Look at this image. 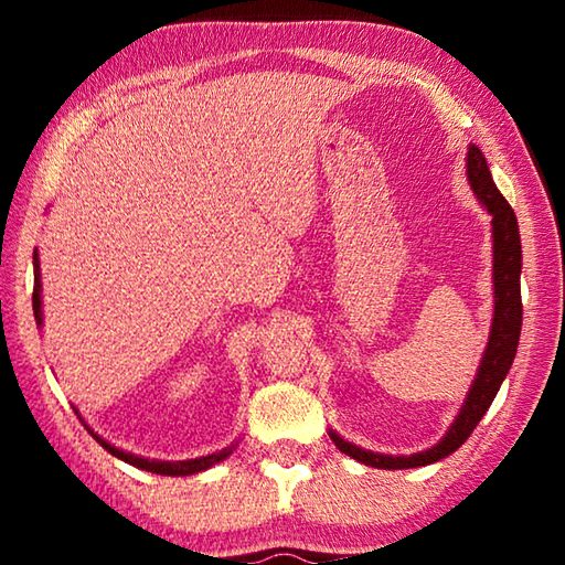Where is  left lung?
Segmentation results:
<instances>
[{
	"instance_id": "obj_1",
	"label": "left lung",
	"mask_w": 565,
	"mask_h": 565,
	"mask_svg": "<svg viewBox=\"0 0 565 565\" xmlns=\"http://www.w3.org/2000/svg\"><path fill=\"white\" fill-rule=\"evenodd\" d=\"M468 181L481 199V204L489 209L493 216V286H495V311H493V327L489 349L478 376L471 386L461 414L454 420L451 431H448L441 441L428 451H420L414 456H381L363 451V448L343 441L341 436L331 434V441L337 444L341 454H347L356 461L374 466V468H416L428 466L441 458L451 456L458 446H461L468 436L473 434L478 420L483 418L486 411L493 404L495 394L503 384L505 374H509L511 363L515 359V349H519L521 337V321H523V303H521V236H519V222L511 204L505 202L503 194L495 189L489 164L481 154V149H468Z\"/></svg>"
}]
</instances>
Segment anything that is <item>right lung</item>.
I'll return each mask as SVG.
<instances>
[{
	"instance_id": "right-lung-1",
	"label": "right lung",
	"mask_w": 565,
	"mask_h": 565,
	"mask_svg": "<svg viewBox=\"0 0 565 565\" xmlns=\"http://www.w3.org/2000/svg\"><path fill=\"white\" fill-rule=\"evenodd\" d=\"M40 259H36V252H34V294H32V306H34V319L42 323V299H40ZM92 434V431H89ZM97 441L107 448L111 456L121 458V461H127L137 468H145V471L151 473H161V476H189V473H199V471H206L209 466H214L218 461H224V458L234 451L236 446H228L224 451L212 454V456H202V458H191V461H149V458H141V456H134V454H124L119 448H114L111 444L104 441L97 434H92Z\"/></svg>"
}]
</instances>
